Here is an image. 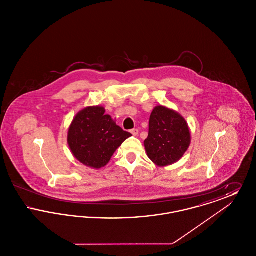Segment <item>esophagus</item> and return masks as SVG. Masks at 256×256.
Here are the masks:
<instances>
[{"label": "esophagus", "mask_w": 256, "mask_h": 256, "mask_svg": "<svg viewBox=\"0 0 256 256\" xmlns=\"http://www.w3.org/2000/svg\"><path fill=\"white\" fill-rule=\"evenodd\" d=\"M130 132H132L134 136H136V135H138V134H139V130L137 128H134V130H130Z\"/></svg>", "instance_id": "1"}]
</instances>
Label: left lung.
<instances>
[{
	"instance_id": "8db88e82",
	"label": "left lung",
	"mask_w": 256,
	"mask_h": 256,
	"mask_svg": "<svg viewBox=\"0 0 256 256\" xmlns=\"http://www.w3.org/2000/svg\"><path fill=\"white\" fill-rule=\"evenodd\" d=\"M190 143L191 134L182 116L165 106H156L144 141L148 158L159 167L174 164L182 158Z\"/></svg>"
}]
</instances>
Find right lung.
Instances as JSON below:
<instances>
[{
  "instance_id": "add662e5",
  "label": "right lung",
  "mask_w": 256,
  "mask_h": 256,
  "mask_svg": "<svg viewBox=\"0 0 256 256\" xmlns=\"http://www.w3.org/2000/svg\"><path fill=\"white\" fill-rule=\"evenodd\" d=\"M102 106H88L74 118L68 130V145L74 156L90 168L110 162L122 142L132 136L122 130Z\"/></svg>"
}]
</instances>
